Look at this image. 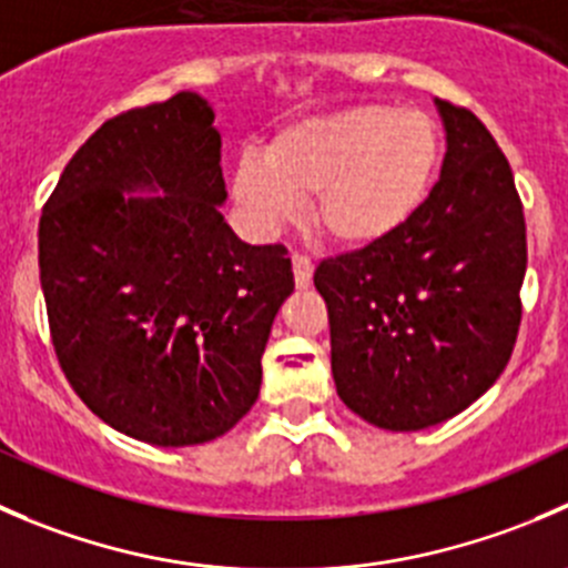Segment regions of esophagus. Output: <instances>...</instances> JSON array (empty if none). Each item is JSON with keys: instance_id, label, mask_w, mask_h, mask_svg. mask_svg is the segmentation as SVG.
<instances>
[{"instance_id": "34e87169", "label": "esophagus", "mask_w": 568, "mask_h": 568, "mask_svg": "<svg viewBox=\"0 0 568 568\" xmlns=\"http://www.w3.org/2000/svg\"><path fill=\"white\" fill-rule=\"evenodd\" d=\"M313 280V261L305 252H296L294 255V283L296 288H307Z\"/></svg>"}]
</instances>
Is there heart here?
<instances>
[{"label": "heart", "instance_id": "b5f03b06", "mask_svg": "<svg viewBox=\"0 0 568 568\" xmlns=\"http://www.w3.org/2000/svg\"><path fill=\"white\" fill-rule=\"evenodd\" d=\"M442 126L427 110L352 104L283 126L266 155L244 152L233 196L263 230L294 224L313 200L318 233L363 250L399 233L427 200Z\"/></svg>", "mask_w": 568, "mask_h": 568}]
</instances>
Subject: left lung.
Listing matches in <instances>:
<instances>
[{
  "mask_svg": "<svg viewBox=\"0 0 568 568\" xmlns=\"http://www.w3.org/2000/svg\"><path fill=\"white\" fill-rule=\"evenodd\" d=\"M442 178L388 241L324 257L335 390L383 430H424L480 399L521 324L527 230L508 158L469 108L436 99Z\"/></svg>",
  "mask_w": 568,
  "mask_h": 568,
  "instance_id": "1",
  "label": "left lung"
}]
</instances>
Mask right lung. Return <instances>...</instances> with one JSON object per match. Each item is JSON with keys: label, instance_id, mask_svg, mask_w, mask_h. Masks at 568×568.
<instances>
[{"label": "right lung", "instance_id": "right-lung-1", "mask_svg": "<svg viewBox=\"0 0 568 568\" xmlns=\"http://www.w3.org/2000/svg\"><path fill=\"white\" fill-rule=\"evenodd\" d=\"M219 161L200 93L132 108L74 152L38 224L65 379L102 422L158 447L213 442L250 413L294 291L288 250L244 244L219 213Z\"/></svg>", "mask_w": 568, "mask_h": 568}]
</instances>
